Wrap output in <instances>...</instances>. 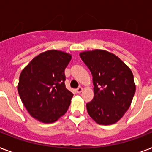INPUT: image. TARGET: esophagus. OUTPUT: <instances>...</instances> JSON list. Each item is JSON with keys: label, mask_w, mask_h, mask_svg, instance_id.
Masks as SVG:
<instances>
[{"label": "esophagus", "mask_w": 152, "mask_h": 152, "mask_svg": "<svg viewBox=\"0 0 152 152\" xmlns=\"http://www.w3.org/2000/svg\"><path fill=\"white\" fill-rule=\"evenodd\" d=\"M82 91H83V88H81V87H80V88H78L76 89V92L78 93V94L81 93Z\"/></svg>", "instance_id": "obj_1"}]
</instances>
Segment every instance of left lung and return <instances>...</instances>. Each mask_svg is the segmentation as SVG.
Returning a JSON list of instances; mask_svg holds the SVG:
<instances>
[{"instance_id": "8db88e82", "label": "left lung", "mask_w": 152, "mask_h": 152, "mask_svg": "<svg viewBox=\"0 0 152 152\" xmlns=\"http://www.w3.org/2000/svg\"><path fill=\"white\" fill-rule=\"evenodd\" d=\"M92 74L93 100L87 103L88 114L98 124H114L129 108L136 91L133 74L116 55L95 50L80 53Z\"/></svg>"}]
</instances>
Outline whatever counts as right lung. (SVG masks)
<instances>
[{
    "instance_id": "right-lung-1",
    "label": "right lung",
    "mask_w": 152,
    "mask_h": 152,
    "mask_svg": "<svg viewBox=\"0 0 152 152\" xmlns=\"http://www.w3.org/2000/svg\"><path fill=\"white\" fill-rule=\"evenodd\" d=\"M72 55L47 50L35 57L21 72L18 92L31 117L53 123L66 113L73 94L64 84V69Z\"/></svg>"
}]
</instances>
